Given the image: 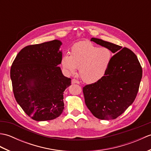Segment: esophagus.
<instances>
[{
  "mask_svg": "<svg viewBox=\"0 0 151 151\" xmlns=\"http://www.w3.org/2000/svg\"><path fill=\"white\" fill-rule=\"evenodd\" d=\"M71 83H72L73 84H80V82L78 81H77V80L73 78L72 81H71Z\"/></svg>",
  "mask_w": 151,
  "mask_h": 151,
  "instance_id": "34e87169",
  "label": "esophagus"
}]
</instances>
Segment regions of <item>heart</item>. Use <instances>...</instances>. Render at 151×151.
<instances>
[{
  "label": "heart",
  "mask_w": 151,
  "mask_h": 151,
  "mask_svg": "<svg viewBox=\"0 0 151 151\" xmlns=\"http://www.w3.org/2000/svg\"><path fill=\"white\" fill-rule=\"evenodd\" d=\"M111 59V51L108 48H100L89 41H82L71 47L70 55L63 54L61 63L69 75H74L80 69L82 81L95 83L107 73Z\"/></svg>",
  "instance_id": "1"
}]
</instances>
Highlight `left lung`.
<instances>
[{
	"mask_svg": "<svg viewBox=\"0 0 151 151\" xmlns=\"http://www.w3.org/2000/svg\"><path fill=\"white\" fill-rule=\"evenodd\" d=\"M91 41L110 49V67L101 81L83 88L85 103L95 117L116 119L133 103L142 78V67L130 49L93 37Z\"/></svg>",
	"mask_w": 151,
	"mask_h": 151,
	"instance_id": "8db88e82",
	"label": "left lung"
}]
</instances>
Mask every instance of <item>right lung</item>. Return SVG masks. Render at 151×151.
Wrapping results in <instances>:
<instances>
[{
    "label": "right lung",
    "instance_id": "obj_1",
    "mask_svg": "<svg viewBox=\"0 0 151 151\" xmlns=\"http://www.w3.org/2000/svg\"><path fill=\"white\" fill-rule=\"evenodd\" d=\"M62 42L53 40L28 45L19 52L11 67L10 77L16 101L32 119L52 120L64 109L63 91L70 78L60 67Z\"/></svg>",
    "mask_w": 151,
    "mask_h": 151
}]
</instances>
